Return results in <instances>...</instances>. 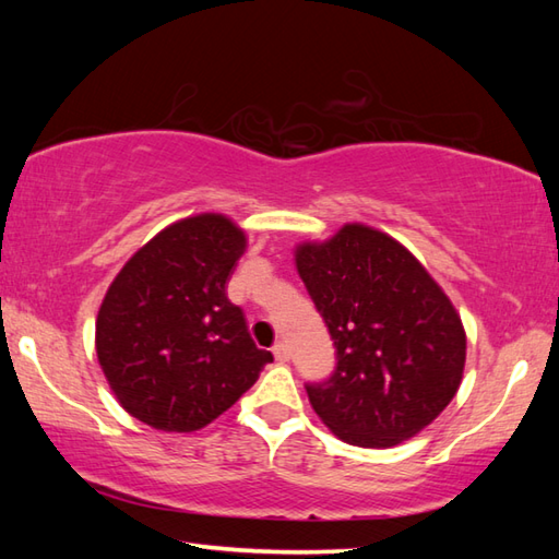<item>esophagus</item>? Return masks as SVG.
<instances>
[{"instance_id":"1","label":"esophagus","mask_w":559,"mask_h":559,"mask_svg":"<svg viewBox=\"0 0 559 559\" xmlns=\"http://www.w3.org/2000/svg\"><path fill=\"white\" fill-rule=\"evenodd\" d=\"M273 355H276V360H278V362H288V358H290V348H288V343H286V341H278L276 346H273Z\"/></svg>"}]
</instances>
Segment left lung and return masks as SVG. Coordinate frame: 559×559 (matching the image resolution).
Returning a JSON list of instances; mask_svg holds the SVG:
<instances>
[{
	"instance_id": "1",
	"label": "left lung",
	"mask_w": 559,
	"mask_h": 559,
	"mask_svg": "<svg viewBox=\"0 0 559 559\" xmlns=\"http://www.w3.org/2000/svg\"><path fill=\"white\" fill-rule=\"evenodd\" d=\"M295 266L336 346L334 374L305 386L322 423L365 449L425 430L456 396L466 365V329L442 286L365 223L300 242Z\"/></svg>"
}]
</instances>
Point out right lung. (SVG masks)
<instances>
[{"label": "right lung", "instance_id": "add662e5", "mask_svg": "<svg viewBox=\"0 0 559 559\" xmlns=\"http://www.w3.org/2000/svg\"><path fill=\"white\" fill-rule=\"evenodd\" d=\"M247 235L223 213L170 223L129 257L96 319V353L115 399L163 432H197L252 386L254 346L225 283Z\"/></svg>", "mask_w": 559, "mask_h": 559}]
</instances>
